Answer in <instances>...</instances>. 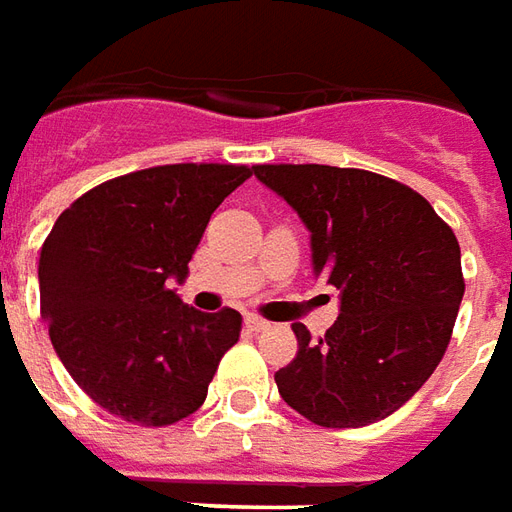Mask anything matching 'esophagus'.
Instances as JSON below:
<instances>
[{
    "label": "esophagus",
    "mask_w": 512,
    "mask_h": 512,
    "mask_svg": "<svg viewBox=\"0 0 512 512\" xmlns=\"http://www.w3.org/2000/svg\"><path fill=\"white\" fill-rule=\"evenodd\" d=\"M245 328L253 333H262L270 328V322H264L262 317H253V314H248V317H245Z\"/></svg>",
    "instance_id": "34e87169"
}]
</instances>
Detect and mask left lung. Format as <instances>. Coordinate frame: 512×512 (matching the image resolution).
I'll list each match as a JSON object with an SVG mask.
<instances>
[{
  "label": "left lung",
  "mask_w": 512,
  "mask_h": 512,
  "mask_svg": "<svg viewBox=\"0 0 512 512\" xmlns=\"http://www.w3.org/2000/svg\"><path fill=\"white\" fill-rule=\"evenodd\" d=\"M253 176L295 209L314 275L339 289L325 339L292 325L281 397L320 427L386 419L433 375L455 328L466 286L452 228L419 192L369 170L256 165Z\"/></svg>",
  "instance_id": "obj_1"
}]
</instances>
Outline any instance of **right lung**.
I'll return each mask as SVG.
<instances>
[{
  "mask_svg": "<svg viewBox=\"0 0 512 512\" xmlns=\"http://www.w3.org/2000/svg\"><path fill=\"white\" fill-rule=\"evenodd\" d=\"M245 165H162L118 176L57 217L38 262L41 314L76 386L126 422L195 413L239 339L234 308L204 314L176 286Z\"/></svg>",
  "mask_w": 512,
  "mask_h": 512,
  "instance_id": "right-lung-1",
  "label": "right lung"
}]
</instances>
